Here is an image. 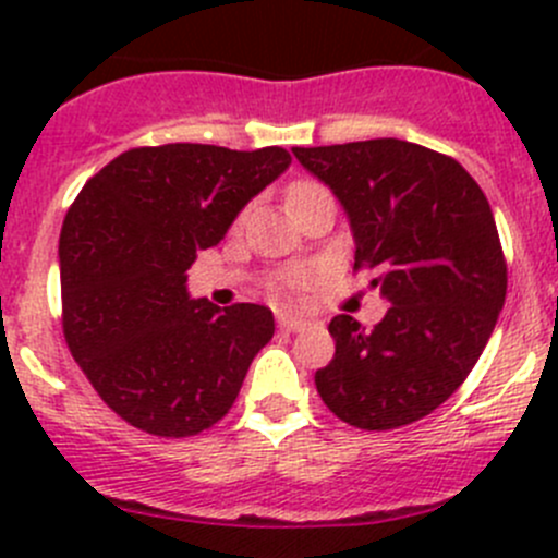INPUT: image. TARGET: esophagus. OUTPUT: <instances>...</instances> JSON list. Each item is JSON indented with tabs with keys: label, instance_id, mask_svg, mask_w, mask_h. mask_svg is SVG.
<instances>
[{
	"label": "esophagus",
	"instance_id": "1",
	"mask_svg": "<svg viewBox=\"0 0 558 558\" xmlns=\"http://www.w3.org/2000/svg\"><path fill=\"white\" fill-rule=\"evenodd\" d=\"M278 324H280V329H286V331H302L305 326H311V320L296 318V315H289V313H280Z\"/></svg>",
	"mask_w": 558,
	"mask_h": 558
}]
</instances>
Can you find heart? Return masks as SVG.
<instances>
[{
    "label": "heart",
    "mask_w": 558,
    "mask_h": 558,
    "mask_svg": "<svg viewBox=\"0 0 558 558\" xmlns=\"http://www.w3.org/2000/svg\"><path fill=\"white\" fill-rule=\"evenodd\" d=\"M307 189H315V185L313 183H294L289 189V199L291 196L302 194V191H307ZM307 280H311V269H291V272L280 275L278 283H275V289H278L280 294H294V291L305 289Z\"/></svg>",
    "instance_id": "heart-1"
}]
</instances>
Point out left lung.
<instances>
[{
  "instance_id": "1",
  "label": "left lung",
  "mask_w": 558,
  "mask_h": 558,
  "mask_svg": "<svg viewBox=\"0 0 558 558\" xmlns=\"http://www.w3.org/2000/svg\"><path fill=\"white\" fill-rule=\"evenodd\" d=\"M329 185L388 311L373 331L329 324L335 356L315 373L326 408L359 429H397L440 408L481 359L508 291L497 223L459 161L404 140L291 148Z\"/></svg>"
}]
</instances>
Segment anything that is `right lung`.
Returning a JSON list of instances; mask_svg holds the SVG:
<instances>
[{
	"label": "right lung",
	"instance_id": "right-lung-1",
	"mask_svg": "<svg viewBox=\"0 0 558 558\" xmlns=\"http://www.w3.org/2000/svg\"><path fill=\"white\" fill-rule=\"evenodd\" d=\"M289 165L278 145L132 148L72 202L59 238L66 345L107 408L137 429H210L272 340L269 307L191 300L185 269Z\"/></svg>",
	"mask_w": 558,
	"mask_h": 558
}]
</instances>
